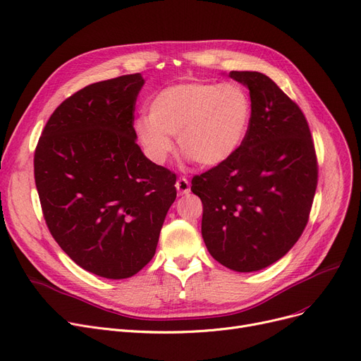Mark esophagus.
Wrapping results in <instances>:
<instances>
[{
    "label": "esophagus",
    "instance_id": "esophagus-1",
    "mask_svg": "<svg viewBox=\"0 0 361 361\" xmlns=\"http://www.w3.org/2000/svg\"><path fill=\"white\" fill-rule=\"evenodd\" d=\"M176 187H177V192L180 195H189L190 193V183H189V180H187L185 177H180L177 180Z\"/></svg>",
    "mask_w": 361,
    "mask_h": 361
}]
</instances>
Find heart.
<instances>
[{"mask_svg": "<svg viewBox=\"0 0 361 361\" xmlns=\"http://www.w3.org/2000/svg\"><path fill=\"white\" fill-rule=\"evenodd\" d=\"M252 118L249 94L238 84L180 82L159 91L149 104V119L135 122L147 154L164 162L177 135L178 150L199 166L227 162L243 145Z\"/></svg>", "mask_w": 361, "mask_h": 361, "instance_id": "obj_1", "label": "heart"}]
</instances>
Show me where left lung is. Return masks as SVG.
<instances>
[{
    "label": "left lung",
    "mask_w": 361,
    "mask_h": 361,
    "mask_svg": "<svg viewBox=\"0 0 361 361\" xmlns=\"http://www.w3.org/2000/svg\"><path fill=\"white\" fill-rule=\"evenodd\" d=\"M249 88L252 118L231 158L195 176L203 205L202 238L234 271L269 267L301 238L314 200L319 165L305 115L267 75L228 73Z\"/></svg>",
    "instance_id": "left-lung-1"
}]
</instances>
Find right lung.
<instances>
[{
	"label": "right lung",
	"mask_w": 361,
	"mask_h": 361,
	"mask_svg": "<svg viewBox=\"0 0 361 361\" xmlns=\"http://www.w3.org/2000/svg\"><path fill=\"white\" fill-rule=\"evenodd\" d=\"M145 80L122 75L84 87L45 123L35 184L51 236L84 270L127 279L153 258L177 176L135 143L134 111Z\"/></svg>",
	"instance_id": "obj_1"
}]
</instances>
